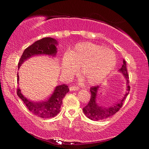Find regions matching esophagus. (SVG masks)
<instances>
[{
	"mask_svg": "<svg viewBox=\"0 0 149 149\" xmlns=\"http://www.w3.org/2000/svg\"><path fill=\"white\" fill-rule=\"evenodd\" d=\"M79 89V87L77 86H70V91H78Z\"/></svg>",
	"mask_w": 149,
	"mask_h": 149,
	"instance_id": "esophagus-1",
	"label": "esophagus"
}]
</instances>
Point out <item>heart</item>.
Here are the masks:
<instances>
[{
    "mask_svg": "<svg viewBox=\"0 0 149 149\" xmlns=\"http://www.w3.org/2000/svg\"><path fill=\"white\" fill-rule=\"evenodd\" d=\"M115 54L104 47L91 42H81L62 58V71L66 76L80 74L87 83L94 84L105 78L115 66Z\"/></svg>",
    "mask_w": 149,
    "mask_h": 149,
    "instance_id": "obj_1",
    "label": "heart"
}]
</instances>
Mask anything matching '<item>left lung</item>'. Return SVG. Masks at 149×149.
Wrapping results in <instances>:
<instances>
[{"mask_svg":"<svg viewBox=\"0 0 149 149\" xmlns=\"http://www.w3.org/2000/svg\"><path fill=\"white\" fill-rule=\"evenodd\" d=\"M120 72L123 73L125 76L126 80H127V92L125 93L124 97L122 98L119 102L116 103L115 104L112 105L111 107H103L98 106L95 102V97L97 95V91L99 88V86H93L90 88L91 92V97L89 100V103L87 105L83 108V111L84 112V114L86 115L87 117L93 121H99V120H102L107 119L115 113H117L119 111L120 109L122 107L123 104V102L127 96L129 91H130V86L128 84L129 83V74L127 70V66H126V62L125 60H123V65H122L121 69H119Z\"/></svg>","mask_w":149,"mask_h":149,"instance_id":"1","label":"left lung"}]
</instances>
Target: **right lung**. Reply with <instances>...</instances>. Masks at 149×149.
I'll return each mask as SVG.
<instances>
[{"mask_svg":"<svg viewBox=\"0 0 149 149\" xmlns=\"http://www.w3.org/2000/svg\"><path fill=\"white\" fill-rule=\"evenodd\" d=\"M56 44V40L50 37L42 38L41 39L36 40L35 42L28 47L24 50L18 63V68L24 61L34 55L46 54L55 56L57 53ZM17 75L18 81V73ZM68 91L69 88L68 85L66 84L58 85L56 87L52 96L47 100L39 102H35L28 100L22 94L19 88L17 89V94L22 100L28 109L34 115L41 118L49 119L55 117L60 113L63 98Z\"/></svg>","mask_w":149,"mask_h":149,"instance_id":"right-lung-1","label":"right lung"}]
</instances>
